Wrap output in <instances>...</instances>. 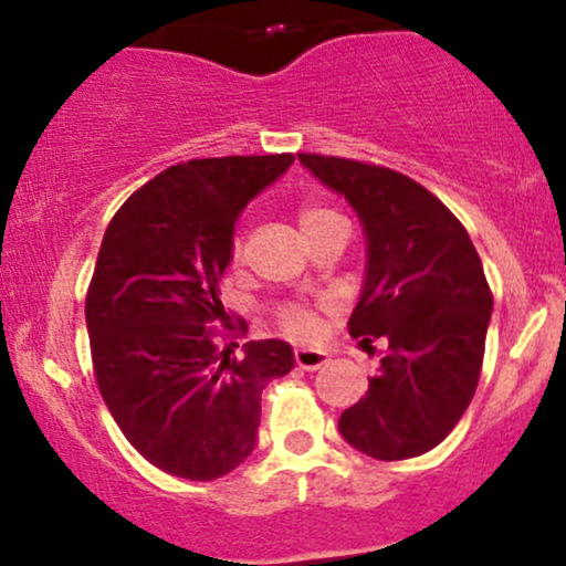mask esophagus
Here are the masks:
<instances>
[{"mask_svg": "<svg viewBox=\"0 0 566 566\" xmlns=\"http://www.w3.org/2000/svg\"><path fill=\"white\" fill-rule=\"evenodd\" d=\"M327 361H329V354L322 348H297L295 350V365L301 369H308V373L324 367Z\"/></svg>", "mask_w": 566, "mask_h": 566, "instance_id": "obj_1", "label": "esophagus"}]
</instances>
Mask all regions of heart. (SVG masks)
<instances>
[{
  "instance_id": "obj_1",
  "label": "heart",
  "mask_w": 566,
  "mask_h": 566,
  "mask_svg": "<svg viewBox=\"0 0 566 566\" xmlns=\"http://www.w3.org/2000/svg\"><path fill=\"white\" fill-rule=\"evenodd\" d=\"M327 218H335V216L329 210H322V207H303L301 216H297V223H301V231H303V229H308V226L322 223V220H327ZM231 258L233 261H239V258H242V244L239 242H233ZM279 322H282L284 333L292 337H311L316 333V327H319L316 311L308 308V305H303V303L287 305V308L282 311V316H279Z\"/></svg>"
}]
</instances>
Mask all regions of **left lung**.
Segmentation results:
<instances>
[{"instance_id":"left-lung-1","label":"left lung","mask_w":566,"mask_h":566,"mask_svg":"<svg viewBox=\"0 0 566 566\" xmlns=\"http://www.w3.org/2000/svg\"><path fill=\"white\" fill-rule=\"evenodd\" d=\"M348 201L367 242L365 284L348 333L386 343L367 394L340 415V437L375 460L418 458L463 418L482 373L492 295L469 231L407 175L297 154Z\"/></svg>"}]
</instances>
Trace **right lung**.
Here are the masks:
<instances>
[{
    "label": "right lung",
    "mask_w": 566,
    "mask_h": 566,
    "mask_svg": "<svg viewBox=\"0 0 566 566\" xmlns=\"http://www.w3.org/2000/svg\"><path fill=\"white\" fill-rule=\"evenodd\" d=\"M292 154L191 159L135 191L108 223L84 316L97 388L116 426L151 465L212 482L258 447L261 394L295 367L284 340L218 350L220 276L233 226Z\"/></svg>",
    "instance_id": "1"
}]
</instances>
